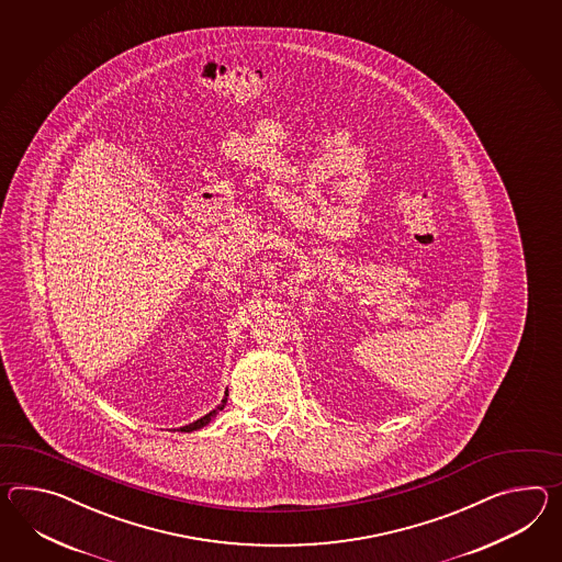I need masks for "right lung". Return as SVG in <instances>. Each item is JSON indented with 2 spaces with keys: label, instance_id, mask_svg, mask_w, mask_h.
I'll return each instance as SVG.
<instances>
[{
  "label": "right lung",
  "instance_id": "right-lung-1",
  "mask_svg": "<svg viewBox=\"0 0 562 562\" xmlns=\"http://www.w3.org/2000/svg\"><path fill=\"white\" fill-rule=\"evenodd\" d=\"M225 402H227V397H223V402H221L220 408L217 411L209 412L206 416H203V418H199V420H194L192 425L189 426H182L180 430L182 432H191V430H196V428H203V426L209 425L211 423V418H215L217 414H220V411H223V406H225Z\"/></svg>",
  "mask_w": 562,
  "mask_h": 562
}]
</instances>
